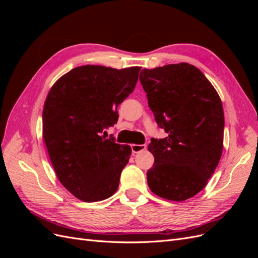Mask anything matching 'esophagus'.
<instances>
[{
  "label": "esophagus",
  "mask_w": 258,
  "mask_h": 258,
  "mask_svg": "<svg viewBox=\"0 0 258 258\" xmlns=\"http://www.w3.org/2000/svg\"><path fill=\"white\" fill-rule=\"evenodd\" d=\"M146 150V145L145 144H132L131 145V151L134 154H137L141 151Z\"/></svg>",
  "instance_id": "1"
}]
</instances>
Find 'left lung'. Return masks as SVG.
<instances>
[{"instance_id":"obj_1","label":"left lung","mask_w":258,"mask_h":258,"mask_svg":"<svg viewBox=\"0 0 258 258\" xmlns=\"http://www.w3.org/2000/svg\"><path fill=\"white\" fill-rule=\"evenodd\" d=\"M140 82L156 121L168 134L148 145L155 158L148 187L168 200L189 199L205 188L221 159V98L204 73L185 62L144 69Z\"/></svg>"}]
</instances>
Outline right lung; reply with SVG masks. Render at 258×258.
I'll use <instances>...</instances> for the list:
<instances>
[{"mask_svg":"<svg viewBox=\"0 0 258 258\" xmlns=\"http://www.w3.org/2000/svg\"><path fill=\"white\" fill-rule=\"evenodd\" d=\"M141 68L77 67L53 84L43 108V139L60 183L85 202L118 188L129 145L101 136L118 119L117 106L134 91Z\"/></svg>","mask_w":258,"mask_h":258,"instance_id":"add662e5","label":"right lung"}]
</instances>
